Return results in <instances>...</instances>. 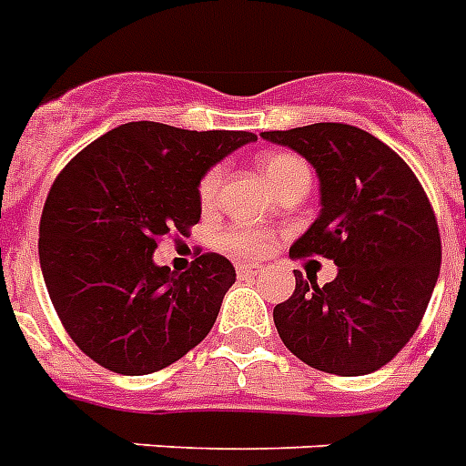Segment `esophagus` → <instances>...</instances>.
Instances as JSON below:
<instances>
[{"label": "esophagus", "instance_id": "1", "mask_svg": "<svg viewBox=\"0 0 466 466\" xmlns=\"http://www.w3.org/2000/svg\"><path fill=\"white\" fill-rule=\"evenodd\" d=\"M260 272H263V266H258V263H239L237 266V275L239 278H256Z\"/></svg>", "mask_w": 466, "mask_h": 466}]
</instances>
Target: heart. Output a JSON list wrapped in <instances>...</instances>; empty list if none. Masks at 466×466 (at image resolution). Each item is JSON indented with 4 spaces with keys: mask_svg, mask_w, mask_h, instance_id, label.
Returning a JSON list of instances; mask_svg holds the SVG:
<instances>
[{
    "mask_svg": "<svg viewBox=\"0 0 466 466\" xmlns=\"http://www.w3.org/2000/svg\"><path fill=\"white\" fill-rule=\"evenodd\" d=\"M260 172L268 179V184L278 191L299 174H309V167H306V162L301 157L292 153H268L260 157ZM222 174H225L222 167H213L203 174V179L198 184V200L203 208H210L218 200ZM220 244L225 246L227 251L237 253V256H256L270 244V234L263 232V229H256V227L237 225L222 232Z\"/></svg>",
    "mask_w": 466,
    "mask_h": 466,
    "instance_id": "1",
    "label": "heart"
}]
</instances>
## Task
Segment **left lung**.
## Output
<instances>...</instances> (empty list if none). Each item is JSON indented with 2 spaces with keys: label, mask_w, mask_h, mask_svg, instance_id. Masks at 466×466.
<instances>
[{
  "label": "left lung",
  "mask_w": 466,
  "mask_h": 466,
  "mask_svg": "<svg viewBox=\"0 0 466 466\" xmlns=\"http://www.w3.org/2000/svg\"><path fill=\"white\" fill-rule=\"evenodd\" d=\"M260 138L292 147L320 181L319 218L289 256L338 266L323 287L294 270V294L272 311L279 338L325 373H373L410 342L441 272V232L426 191L410 165L364 128L323 122Z\"/></svg>",
  "instance_id": "8db88e82"
}]
</instances>
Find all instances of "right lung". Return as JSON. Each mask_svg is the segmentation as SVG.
Instances as JSON below:
<instances>
[{
    "label": "right lung",
    "instance_id": "obj_1",
    "mask_svg": "<svg viewBox=\"0 0 466 466\" xmlns=\"http://www.w3.org/2000/svg\"><path fill=\"white\" fill-rule=\"evenodd\" d=\"M248 131L128 122L59 172L40 218V268L69 338L96 364L146 376L206 338L234 266L203 253L187 272L155 266L157 241L200 220L198 184Z\"/></svg>",
    "mask_w": 466,
    "mask_h": 466
}]
</instances>
